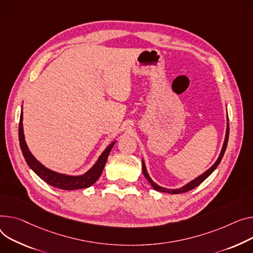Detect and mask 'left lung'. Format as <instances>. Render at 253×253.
Wrapping results in <instances>:
<instances>
[{
  "instance_id": "obj_1",
  "label": "left lung",
  "mask_w": 253,
  "mask_h": 253,
  "mask_svg": "<svg viewBox=\"0 0 253 253\" xmlns=\"http://www.w3.org/2000/svg\"><path fill=\"white\" fill-rule=\"evenodd\" d=\"M228 121V120H227ZM228 139H229V123L227 122V131H226V136H225V140H224V144H223V147H222V150H221V154L220 156H218L217 160L215 161V163L210 168V169L208 171H206L205 173L201 174L200 176H198L197 178H195L194 180L190 181L189 183H187L186 185H184L183 187H180L178 189H168V188H165V187H162L160 186V185H158L157 183H155L153 180H151V178L149 177L147 171H146V168H145V164L142 160V172H143V175L144 177L147 179V181L150 183L151 186L154 187V189H156L157 191H161V192H166V193H171V194H177V193H184V192H187L193 188H195L196 186H198V185L200 183H203L215 169L216 167L220 165L223 157H224V154L226 151V148H227V144H228Z\"/></svg>"
}]
</instances>
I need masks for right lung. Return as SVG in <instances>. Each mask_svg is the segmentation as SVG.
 I'll return each mask as SVG.
<instances>
[{
	"instance_id": "1",
	"label": "right lung",
	"mask_w": 253,
	"mask_h": 253,
	"mask_svg": "<svg viewBox=\"0 0 253 253\" xmlns=\"http://www.w3.org/2000/svg\"><path fill=\"white\" fill-rule=\"evenodd\" d=\"M22 120H23V114L21 111L20 122H19V142H20V147L22 150L23 157L27 165L30 167V169L41 179H42L45 183L50 185V186H54L56 188L63 189V190L87 188L91 186L92 184H94L95 181L99 178V176L102 175V172L105 168L110 151L115 145L116 141L112 142L107 146V148L103 151V154L99 156V158L97 159L95 164L92 166V168H90L86 173H84L83 175H80V176H70V175L60 174L47 169V168H45L42 164H41L30 153L24 137Z\"/></svg>"
}]
</instances>
